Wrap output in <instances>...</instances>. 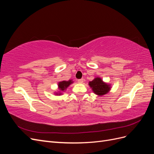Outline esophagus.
Returning a JSON list of instances; mask_svg holds the SVG:
<instances>
[{
    "label": "esophagus",
    "mask_w": 154,
    "mask_h": 154,
    "mask_svg": "<svg viewBox=\"0 0 154 154\" xmlns=\"http://www.w3.org/2000/svg\"><path fill=\"white\" fill-rule=\"evenodd\" d=\"M83 81H84V80H83V78H82V79H79V80H78V82L79 83H82L83 82Z\"/></svg>",
    "instance_id": "34e87169"
}]
</instances>
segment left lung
Masks as SVG:
<instances>
[{
  "instance_id": "obj_1",
  "label": "left lung",
  "mask_w": 154,
  "mask_h": 154,
  "mask_svg": "<svg viewBox=\"0 0 154 154\" xmlns=\"http://www.w3.org/2000/svg\"><path fill=\"white\" fill-rule=\"evenodd\" d=\"M88 85L92 88V91L98 96H103L108 93L110 90V85L103 82V80L98 77L90 82Z\"/></svg>"
}]
</instances>
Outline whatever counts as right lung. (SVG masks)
<instances>
[{"label":"right lung","instance_id":"add662e5","mask_svg":"<svg viewBox=\"0 0 154 154\" xmlns=\"http://www.w3.org/2000/svg\"><path fill=\"white\" fill-rule=\"evenodd\" d=\"M72 83V80H69L68 82L67 81H62V82H60L58 83V88L60 90H61L62 91H63L64 90H66V88L71 84ZM57 94H58L57 93ZM58 94H61V93Z\"/></svg>","mask_w":154,"mask_h":154}]
</instances>
